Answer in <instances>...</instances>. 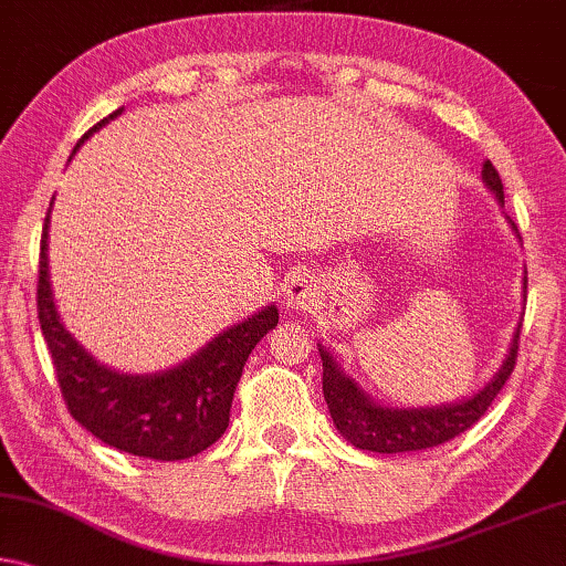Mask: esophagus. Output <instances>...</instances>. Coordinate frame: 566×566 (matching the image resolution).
Here are the masks:
<instances>
[{
  "mask_svg": "<svg viewBox=\"0 0 566 566\" xmlns=\"http://www.w3.org/2000/svg\"><path fill=\"white\" fill-rule=\"evenodd\" d=\"M317 297V282L307 272H294L284 284V302L290 307H310Z\"/></svg>",
  "mask_w": 566,
  "mask_h": 566,
  "instance_id": "1",
  "label": "esophagus"
}]
</instances>
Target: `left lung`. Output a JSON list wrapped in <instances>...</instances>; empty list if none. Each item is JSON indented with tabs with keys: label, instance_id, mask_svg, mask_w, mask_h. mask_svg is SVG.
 I'll return each mask as SVG.
<instances>
[{
	"label": "left lung",
	"instance_id": "obj_1",
	"mask_svg": "<svg viewBox=\"0 0 566 566\" xmlns=\"http://www.w3.org/2000/svg\"><path fill=\"white\" fill-rule=\"evenodd\" d=\"M483 184L496 196L499 203L504 206V184H501L499 170L493 168L491 160L483 164L481 170ZM509 219V217H506ZM511 223V219H509ZM511 229L516 231L514 223ZM526 290V280H524ZM518 332L511 339L509 355L504 365L499 367L496 375L483 385L471 398H463L451 406H433V408H388L378 406L367 392L343 370V365L335 360L325 345L319 347L322 357V390L332 416V423L343 433L355 448L373 453H408V451H426V448L441 446L451 438L461 436L489 410L493 398L504 388L509 375L514 373L516 355H518Z\"/></svg>",
	"mask_w": 566,
	"mask_h": 566
}]
</instances>
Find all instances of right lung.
<instances>
[{
	"instance_id": "1",
	"label": "right lung",
	"mask_w": 566,
	"mask_h": 566,
	"mask_svg": "<svg viewBox=\"0 0 566 566\" xmlns=\"http://www.w3.org/2000/svg\"><path fill=\"white\" fill-rule=\"evenodd\" d=\"M120 113L123 107L93 125L83 140ZM48 229L50 211L40 241L38 315L70 416L103 443L140 459L181 461L217 443L229 426L231 400L247 357L259 339L276 327L280 310L272 304L223 329L193 357L170 370L154 375L111 370L60 322L50 286Z\"/></svg>"
}]
</instances>
